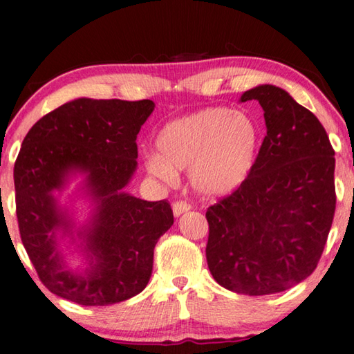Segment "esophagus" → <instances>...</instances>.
Here are the masks:
<instances>
[{"mask_svg": "<svg viewBox=\"0 0 354 354\" xmlns=\"http://www.w3.org/2000/svg\"><path fill=\"white\" fill-rule=\"evenodd\" d=\"M188 210H191V205L187 201H176L172 204L174 216H180V215H183V213H187Z\"/></svg>", "mask_w": 354, "mask_h": 354, "instance_id": "34e87169", "label": "esophagus"}]
</instances>
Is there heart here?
<instances>
[{"label":"heart","instance_id":"obj_1","mask_svg":"<svg viewBox=\"0 0 354 354\" xmlns=\"http://www.w3.org/2000/svg\"><path fill=\"white\" fill-rule=\"evenodd\" d=\"M156 152L146 166L165 182L187 169L189 183L204 196H224L246 180L256 163L260 129L246 113L204 108L167 122L155 138Z\"/></svg>","mask_w":354,"mask_h":354}]
</instances>
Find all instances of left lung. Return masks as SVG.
<instances>
[{
    "label": "left lung",
    "mask_w": 354,
    "mask_h": 354,
    "mask_svg": "<svg viewBox=\"0 0 354 354\" xmlns=\"http://www.w3.org/2000/svg\"><path fill=\"white\" fill-rule=\"evenodd\" d=\"M240 100L260 103L266 136L246 180L208 207L205 254L219 286L260 297L317 268L335 212V158L320 120L288 92L260 84Z\"/></svg>",
    "instance_id": "left-lung-1"
}]
</instances>
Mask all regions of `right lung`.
Wrapping results in <instances>:
<instances>
[{
	"label": "right lung",
	"mask_w": 354,
	"mask_h": 354,
	"mask_svg": "<svg viewBox=\"0 0 354 354\" xmlns=\"http://www.w3.org/2000/svg\"><path fill=\"white\" fill-rule=\"evenodd\" d=\"M153 108L152 100L77 98L39 119L23 139L14 166L20 236L39 279L57 297L109 306L146 288L153 248L174 224L172 208L124 188L138 166L136 136ZM77 173L95 204L90 224L77 231L83 272L63 260L57 235L74 240L73 223L54 196Z\"/></svg>",
	"instance_id": "1"
}]
</instances>
